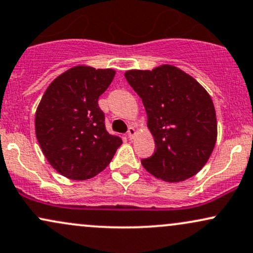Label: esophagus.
Listing matches in <instances>:
<instances>
[{"instance_id":"obj_1","label":"esophagus","mask_w":253,"mask_h":253,"mask_svg":"<svg viewBox=\"0 0 253 253\" xmlns=\"http://www.w3.org/2000/svg\"><path fill=\"white\" fill-rule=\"evenodd\" d=\"M135 134V129H134V127L133 126H130L129 128H128V130H127V135H128V138L129 139H132L133 138V135Z\"/></svg>"}]
</instances>
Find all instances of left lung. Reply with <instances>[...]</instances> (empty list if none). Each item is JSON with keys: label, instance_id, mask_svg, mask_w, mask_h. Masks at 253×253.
<instances>
[{"label": "left lung", "instance_id": "left-lung-1", "mask_svg": "<svg viewBox=\"0 0 253 253\" xmlns=\"http://www.w3.org/2000/svg\"><path fill=\"white\" fill-rule=\"evenodd\" d=\"M125 78L141 97L156 152L141 160L151 174L176 182L197 174L217 139L211 96L192 77L173 66L128 71Z\"/></svg>", "mask_w": 253, "mask_h": 253}]
</instances>
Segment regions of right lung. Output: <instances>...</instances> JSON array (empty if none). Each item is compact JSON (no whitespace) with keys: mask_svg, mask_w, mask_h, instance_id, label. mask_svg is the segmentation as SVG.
Segmentation results:
<instances>
[{"mask_svg":"<svg viewBox=\"0 0 253 253\" xmlns=\"http://www.w3.org/2000/svg\"><path fill=\"white\" fill-rule=\"evenodd\" d=\"M112 69L78 66L47 88L35 115L36 138L60 174L86 180L105 169L123 140L106 129L99 96L113 81Z\"/></svg>","mask_w":253,"mask_h":253,"instance_id":"add662e5","label":"right lung"}]
</instances>
